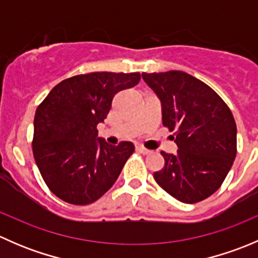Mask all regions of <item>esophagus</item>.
<instances>
[{
    "label": "esophagus",
    "mask_w": 258,
    "mask_h": 258,
    "mask_svg": "<svg viewBox=\"0 0 258 258\" xmlns=\"http://www.w3.org/2000/svg\"><path fill=\"white\" fill-rule=\"evenodd\" d=\"M136 151L140 153H144V155H150L151 153L150 150H147V148H145L144 146H140V145L136 146Z\"/></svg>",
    "instance_id": "1"
}]
</instances>
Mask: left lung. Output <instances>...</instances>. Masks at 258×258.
<instances>
[{"mask_svg":"<svg viewBox=\"0 0 258 258\" xmlns=\"http://www.w3.org/2000/svg\"><path fill=\"white\" fill-rule=\"evenodd\" d=\"M162 106V123L175 132L176 155L161 152L165 167L153 178L183 204L215 194L232 167L237 128L225 101L206 83L182 71L142 74Z\"/></svg>","mask_w":258,"mask_h":258,"instance_id":"obj_1","label":"left lung"}]
</instances>
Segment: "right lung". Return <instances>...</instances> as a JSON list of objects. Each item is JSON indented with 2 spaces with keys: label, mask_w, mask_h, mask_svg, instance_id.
<instances>
[{
  "label": "right lung",
  "mask_w": 258,
  "mask_h": 258,
  "mask_svg": "<svg viewBox=\"0 0 258 258\" xmlns=\"http://www.w3.org/2000/svg\"><path fill=\"white\" fill-rule=\"evenodd\" d=\"M139 72H91L54 86L36 110L32 151L48 188L72 205H90L121 173L132 142L106 144L97 124L110 112L117 92L136 86Z\"/></svg>",
  "instance_id": "add662e5"
}]
</instances>
